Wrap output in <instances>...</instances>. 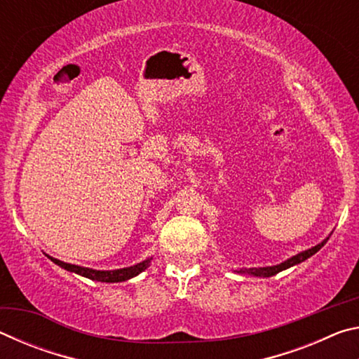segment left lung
Segmentation results:
<instances>
[{"label":"left lung","instance_id":"8db88e82","mask_svg":"<svg viewBox=\"0 0 359 359\" xmlns=\"http://www.w3.org/2000/svg\"><path fill=\"white\" fill-rule=\"evenodd\" d=\"M327 239H330V238H327ZM327 239L321 242V244H318V245L309 248V250H306V252L297 253L296 257L290 258V259H287V261H283V263L277 264V266H271V267H252V269H241L239 272H248V274H253V276H258V277H272V276L278 274V272L283 271V269H288V267L294 266V264H299V263H302V261H306L307 258H311L312 255L317 253V252L320 250V248L326 244Z\"/></svg>","mask_w":359,"mask_h":359}]
</instances>
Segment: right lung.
I'll use <instances>...</instances> for the list:
<instances>
[{"instance_id": "add662e5", "label": "right lung", "mask_w": 359, "mask_h": 359, "mask_svg": "<svg viewBox=\"0 0 359 359\" xmlns=\"http://www.w3.org/2000/svg\"><path fill=\"white\" fill-rule=\"evenodd\" d=\"M48 258H50L53 263L58 264L60 267H63V269H66V271L76 272V274H79V276L92 278V280L111 282V283L128 280V278L135 277L137 274H141V272L147 269V266L150 264V259H145V261H142V263H139L136 266H131V267H123V269H117V271H95V269H88V267L63 263V261L55 259V258H52V257H48Z\"/></svg>"}]
</instances>
